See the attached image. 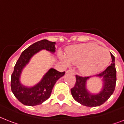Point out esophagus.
<instances>
[{
  "label": "esophagus",
  "mask_w": 124,
  "mask_h": 124,
  "mask_svg": "<svg viewBox=\"0 0 124 124\" xmlns=\"http://www.w3.org/2000/svg\"><path fill=\"white\" fill-rule=\"evenodd\" d=\"M66 73L68 74V73H71V74H73V75H75V73H74L73 71H71V70H68L66 72Z\"/></svg>",
  "instance_id": "esophagus-1"
}]
</instances>
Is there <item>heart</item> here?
<instances>
[{"mask_svg": "<svg viewBox=\"0 0 124 124\" xmlns=\"http://www.w3.org/2000/svg\"><path fill=\"white\" fill-rule=\"evenodd\" d=\"M60 59L66 66L78 65L84 75H93L107 67L111 60L109 51L94 43L72 46L66 51V55L60 54Z\"/></svg>", "mask_w": 124, "mask_h": 124, "instance_id": "obj_1", "label": "heart"}]
</instances>
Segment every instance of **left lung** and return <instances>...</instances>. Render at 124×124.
I'll return each instance as SVG.
<instances>
[{
	"mask_svg": "<svg viewBox=\"0 0 124 124\" xmlns=\"http://www.w3.org/2000/svg\"><path fill=\"white\" fill-rule=\"evenodd\" d=\"M112 63L105 71L93 77L100 78L102 85L98 92L93 93L86 86L87 81L91 77H82L76 75V84L71 92L73 98L83 106L96 107L102 105L108 100L113 93L116 82V71L115 68V58L111 53Z\"/></svg>",
	"mask_w": 124,
	"mask_h": 124,
	"instance_id": "8db88e82",
	"label": "left lung"
}]
</instances>
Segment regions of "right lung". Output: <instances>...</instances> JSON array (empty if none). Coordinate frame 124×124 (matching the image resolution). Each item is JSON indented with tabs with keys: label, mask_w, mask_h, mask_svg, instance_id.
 Wrapping results in <instances>:
<instances>
[{
	"label": "right lung",
	"mask_w": 124,
	"mask_h": 124,
	"mask_svg": "<svg viewBox=\"0 0 124 124\" xmlns=\"http://www.w3.org/2000/svg\"><path fill=\"white\" fill-rule=\"evenodd\" d=\"M54 42L44 39L30 46L21 53L14 68L11 78V88L15 96L22 104L26 106H35L41 104L51 96L54 85L60 77L64 75V72H59L50 68L43 75L37 84L33 86H27L20 81L21 75L33 56L41 50H46L51 53H55Z\"/></svg>",
	"instance_id": "1"
}]
</instances>
